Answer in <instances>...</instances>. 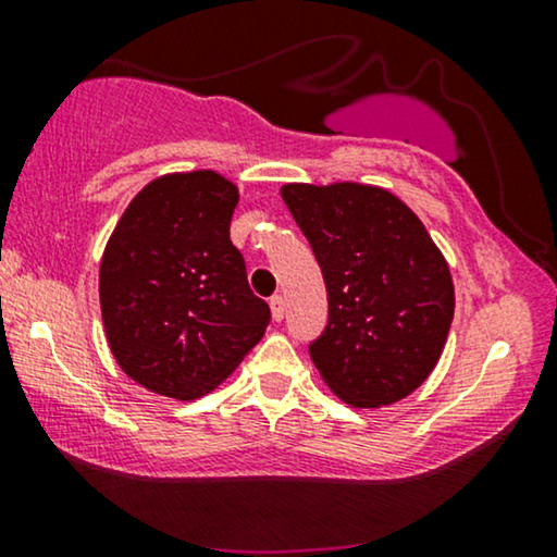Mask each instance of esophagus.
<instances>
[{"label": "esophagus", "instance_id": "1", "mask_svg": "<svg viewBox=\"0 0 557 557\" xmlns=\"http://www.w3.org/2000/svg\"><path fill=\"white\" fill-rule=\"evenodd\" d=\"M269 307H271L273 322H281V319H284V314H286V299H284V296H271Z\"/></svg>", "mask_w": 557, "mask_h": 557}]
</instances>
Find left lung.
<instances>
[{
  "mask_svg": "<svg viewBox=\"0 0 557 557\" xmlns=\"http://www.w3.org/2000/svg\"><path fill=\"white\" fill-rule=\"evenodd\" d=\"M326 284L330 319L309 345L319 375L352 408H380L436 368L454 319L448 263L421 220L383 187L284 185Z\"/></svg>",
  "mask_w": 557,
  "mask_h": 557,
  "instance_id": "1",
  "label": "left lung"
}]
</instances>
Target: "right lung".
<instances>
[{"instance_id": "obj_1", "label": "right lung", "mask_w": 557, "mask_h": 557, "mask_svg": "<svg viewBox=\"0 0 557 557\" xmlns=\"http://www.w3.org/2000/svg\"><path fill=\"white\" fill-rule=\"evenodd\" d=\"M235 205L238 187L223 174H164L128 202L106 243V339L121 370L151 393L195 400L215 391L271 322L231 243Z\"/></svg>"}]
</instances>
